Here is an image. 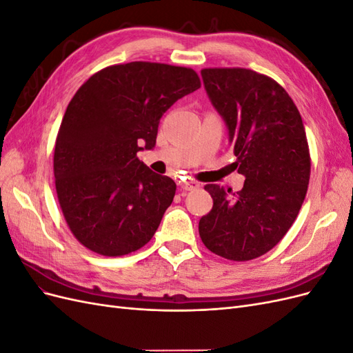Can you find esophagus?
I'll list each match as a JSON object with an SVG mask.
<instances>
[{
  "label": "esophagus",
  "mask_w": 353,
  "mask_h": 353,
  "mask_svg": "<svg viewBox=\"0 0 353 353\" xmlns=\"http://www.w3.org/2000/svg\"><path fill=\"white\" fill-rule=\"evenodd\" d=\"M200 187V184L197 183V181H193V179H188V181H184V183H181V190L183 191H193V190H197Z\"/></svg>",
  "instance_id": "esophagus-1"
}]
</instances>
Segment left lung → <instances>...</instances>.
<instances>
[{
  "label": "left lung",
  "instance_id": "8db88e82",
  "mask_svg": "<svg viewBox=\"0 0 353 353\" xmlns=\"http://www.w3.org/2000/svg\"><path fill=\"white\" fill-rule=\"evenodd\" d=\"M201 78L228 126L236 168L245 181L237 193L205 185L213 208L201 216L199 234L221 258L252 261L281 241L305 200L311 154L302 116L287 91L266 74L206 68Z\"/></svg>",
  "mask_w": 353,
  "mask_h": 353
}]
</instances>
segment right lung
<instances>
[{
  "label": "right lung",
  "mask_w": 353,
  "mask_h": 353,
  "mask_svg": "<svg viewBox=\"0 0 353 353\" xmlns=\"http://www.w3.org/2000/svg\"><path fill=\"white\" fill-rule=\"evenodd\" d=\"M200 87L190 68L131 61L94 73L73 95L52 168L63 216L83 248L117 258L152 240L176 184L137 152L154 147L160 117Z\"/></svg>",
  "instance_id": "add662e5"
}]
</instances>
